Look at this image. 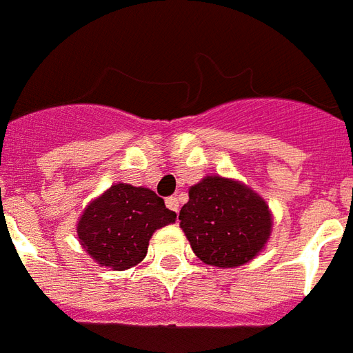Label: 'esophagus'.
Wrapping results in <instances>:
<instances>
[{
  "instance_id": "34e87169",
  "label": "esophagus",
  "mask_w": 353,
  "mask_h": 353,
  "mask_svg": "<svg viewBox=\"0 0 353 353\" xmlns=\"http://www.w3.org/2000/svg\"><path fill=\"white\" fill-rule=\"evenodd\" d=\"M166 207L170 209V211H179V200H177L176 196H170V198H166Z\"/></svg>"
}]
</instances>
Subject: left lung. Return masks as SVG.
I'll return each mask as SVG.
<instances>
[{"instance_id": "8db88e82", "label": "left lung", "mask_w": 353, "mask_h": 353, "mask_svg": "<svg viewBox=\"0 0 353 353\" xmlns=\"http://www.w3.org/2000/svg\"><path fill=\"white\" fill-rule=\"evenodd\" d=\"M179 220L192 252L219 268L252 261L272 233L266 201L241 181L220 176H205L190 187Z\"/></svg>"}]
</instances>
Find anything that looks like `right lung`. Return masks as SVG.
<instances>
[{
  "instance_id": "obj_1",
  "label": "right lung",
  "mask_w": 353,
  "mask_h": 353,
  "mask_svg": "<svg viewBox=\"0 0 353 353\" xmlns=\"http://www.w3.org/2000/svg\"><path fill=\"white\" fill-rule=\"evenodd\" d=\"M174 222L176 212L153 190L117 183L88 203L77 222V236L98 265L128 270L146 257L153 233Z\"/></svg>"
}]
</instances>
